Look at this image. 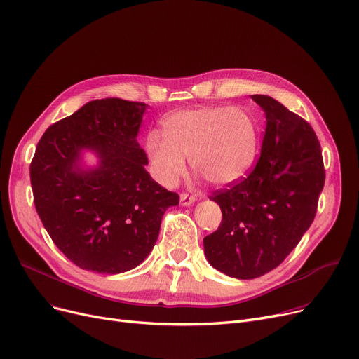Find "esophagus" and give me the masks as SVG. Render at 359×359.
<instances>
[{
    "label": "esophagus",
    "instance_id": "obj_1",
    "mask_svg": "<svg viewBox=\"0 0 359 359\" xmlns=\"http://www.w3.org/2000/svg\"><path fill=\"white\" fill-rule=\"evenodd\" d=\"M196 201V198L194 195H189V194H180V204L184 205V207H189L192 205L194 202Z\"/></svg>",
    "mask_w": 359,
    "mask_h": 359
}]
</instances>
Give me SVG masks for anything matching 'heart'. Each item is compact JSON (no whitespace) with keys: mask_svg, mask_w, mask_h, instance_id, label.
<instances>
[{"mask_svg":"<svg viewBox=\"0 0 359 359\" xmlns=\"http://www.w3.org/2000/svg\"><path fill=\"white\" fill-rule=\"evenodd\" d=\"M145 149L154 179L167 188L184 175V157L210 183L229 184L252 165L258 128L242 108L199 107L165 117L163 133L151 132Z\"/></svg>","mask_w":359,"mask_h":359,"instance_id":"heart-1","label":"heart"}]
</instances>
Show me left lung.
Masks as SVG:
<instances>
[{"label":"left lung","mask_w":359,"mask_h":359,"mask_svg":"<svg viewBox=\"0 0 359 359\" xmlns=\"http://www.w3.org/2000/svg\"><path fill=\"white\" fill-rule=\"evenodd\" d=\"M252 100L267 120L261 155L246 177L210 196L223 220L204 238L211 266L242 280L278 267L299 243L314 222L325 179L313 128L271 97Z\"/></svg>","instance_id":"1"}]
</instances>
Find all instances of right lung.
Instances as JSON below:
<instances>
[{
    "instance_id": "add662e5",
    "label": "right lung",
    "mask_w": 359,
    "mask_h": 359,
    "mask_svg": "<svg viewBox=\"0 0 359 359\" xmlns=\"http://www.w3.org/2000/svg\"><path fill=\"white\" fill-rule=\"evenodd\" d=\"M147 104L95 100L54 123L30 163L34 202L53 242L77 267L118 274L141 264L157 242L161 218L179 195L145 170L136 136ZM82 149L100 158L83 170Z\"/></svg>"
}]
</instances>
